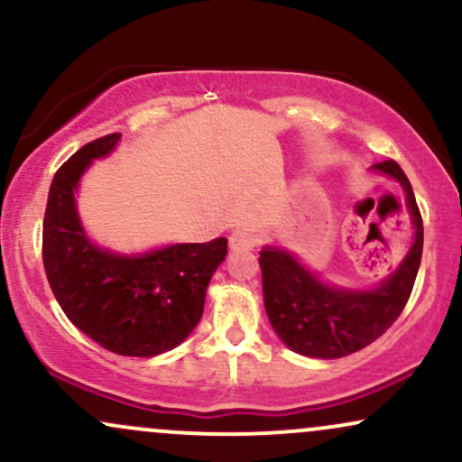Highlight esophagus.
Returning a JSON list of instances; mask_svg holds the SVG:
<instances>
[{"label": "esophagus", "mask_w": 462, "mask_h": 462, "mask_svg": "<svg viewBox=\"0 0 462 462\" xmlns=\"http://www.w3.org/2000/svg\"><path fill=\"white\" fill-rule=\"evenodd\" d=\"M258 245V236L252 230H235L230 236V247L235 252H247Z\"/></svg>", "instance_id": "obj_1"}]
</instances>
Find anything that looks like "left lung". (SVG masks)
Listing matches in <instances>:
<instances>
[{
    "instance_id": "8db88e82",
    "label": "left lung",
    "mask_w": 462,
    "mask_h": 462,
    "mask_svg": "<svg viewBox=\"0 0 462 462\" xmlns=\"http://www.w3.org/2000/svg\"><path fill=\"white\" fill-rule=\"evenodd\" d=\"M374 169L395 178L404 187L415 224L411 252L378 289H332L278 247H264L258 258L269 321L286 346L304 356L341 358L367 347L393 326L412 293L423 249L421 213L400 164L384 161L374 164Z\"/></svg>"
}]
</instances>
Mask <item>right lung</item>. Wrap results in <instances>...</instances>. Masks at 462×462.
I'll use <instances>...</instances> for the list:
<instances>
[{
    "label": "right lung",
    "mask_w": 462,
    "mask_h": 462,
    "mask_svg": "<svg viewBox=\"0 0 462 462\" xmlns=\"http://www.w3.org/2000/svg\"><path fill=\"white\" fill-rule=\"evenodd\" d=\"M119 132L87 143L56 171L43 221V264L69 321L121 356H156L193 332L206 286L227 254V238L180 243L143 256L95 247L79 226L73 190L93 158L106 156Z\"/></svg>",
    "instance_id": "obj_1"
}]
</instances>
